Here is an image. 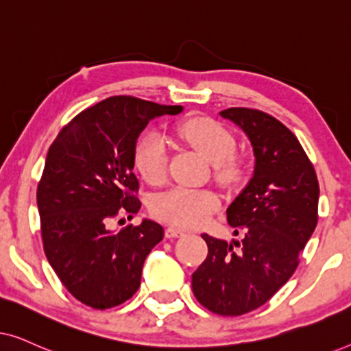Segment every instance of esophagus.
<instances>
[{
	"instance_id": "34e87169",
	"label": "esophagus",
	"mask_w": 351,
	"mask_h": 351,
	"mask_svg": "<svg viewBox=\"0 0 351 351\" xmlns=\"http://www.w3.org/2000/svg\"><path fill=\"white\" fill-rule=\"evenodd\" d=\"M165 234H166V238H179V237H184L185 232L184 230L176 228V227H167Z\"/></svg>"
}]
</instances>
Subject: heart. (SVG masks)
<instances>
[{"label":"heart","mask_w":351,"mask_h":351,"mask_svg":"<svg viewBox=\"0 0 351 351\" xmlns=\"http://www.w3.org/2000/svg\"><path fill=\"white\" fill-rule=\"evenodd\" d=\"M176 136L199 153L206 161L213 162L215 177L222 184H234L241 169L233 153L237 141L222 124L209 118H189L174 129ZM136 167L148 184L158 185L165 180L167 167V147L160 134L152 131L141 138L134 155ZM152 213L166 222L179 227L201 225L209 214L219 208V198L210 190H195L185 186L158 195L152 201Z\"/></svg>","instance_id":"obj_1"}]
</instances>
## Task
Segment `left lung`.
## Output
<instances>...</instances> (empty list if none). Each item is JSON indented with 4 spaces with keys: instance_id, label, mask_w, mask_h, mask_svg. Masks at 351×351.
<instances>
[{
    "instance_id": "1",
    "label": "left lung",
    "mask_w": 351,
    "mask_h": 351,
    "mask_svg": "<svg viewBox=\"0 0 351 351\" xmlns=\"http://www.w3.org/2000/svg\"><path fill=\"white\" fill-rule=\"evenodd\" d=\"M246 134L254 172L227 209L243 239L201 234L208 257L191 275V289L206 308L239 316L258 308L285 286L318 222L319 185L297 137L270 114L251 108L219 113Z\"/></svg>"
}]
</instances>
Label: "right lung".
<instances>
[{
	"mask_svg": "<svg viewBox=\"0 0 351 351\" xmlns=\"http://www.w3.org/2000/svg\"><path fill=\"white\" fill-rule=\"evenodd\" d=\"M182 105H160L117 95L81 112L62 129L47 152L38 185L45 252L73 297L97 310L136 294L143 262L165 237L160 223L110 230L119 209L136 214L138 180L134 174L137 138L162 114ZM132 217V215H131Z\"/></svg>",
	"mask_w": 351,
	"mask_h": 351,
	"instance_id": "add662e5",
	"label": "right lung"
}]
</instances>
